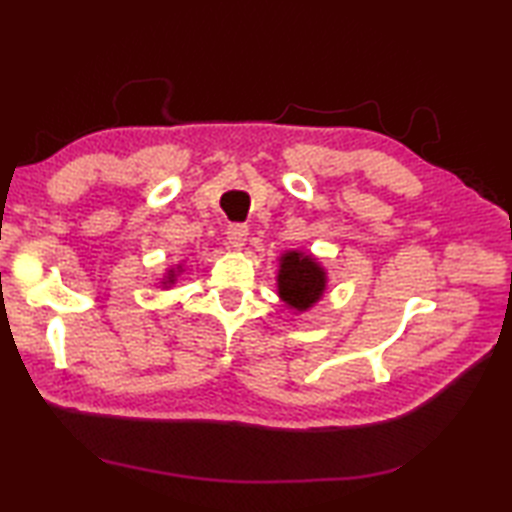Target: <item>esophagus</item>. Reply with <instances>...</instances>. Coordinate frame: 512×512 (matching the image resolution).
I'll use <instances>...</instances> for the list:
<instances>
[{
	"mask_svg": "<svg viewBox=\"0 0 512 512\" xmlns=\"http://www.w3.org/2000/svg\"><path fill=\"white\" fill-rule=\"evenodd\" d=\"M246 239H248V226L246 224H231V226H228V231H226L228 248H233V250L244 248Z\"/></svg>",
	"mask_w": 512,
	"mask_h": 512,
	"instance_id": "esophagus-1",
	"label": "esophagus"
}]
</instances>
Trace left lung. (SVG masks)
Segmentation results:
<instances>
[{
	"mask_svg": "<svg viewBox=\"0 0 512 512\" xmlns=\"http://www.w3.org/2000/svg\"><path fill=\"white\" fill-rule=\"evenodd\" d=\"M277 295L295 314L308 312L328 290V270L306 250H284L279 255Z\"/></svg>",
	"mask_w": 512,
	"mask_h": 512,
	"instance_id": "obj_1",
	"label": "left lung"
}]
</instances>
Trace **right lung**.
<instances>
[{
	"label": "right lung",
	"instance_id": "right-lung-1",
	"mask_svg": "<svg viewBox=\"0 0 512 512\" xmlns=\"http://www.w3.org/2000/svg\"><path fill=\"white\" fill-rule=\"evenodd\" d=\"M184 273V268H182V264H176V266H171V268H167L165 270V275H162V279H160V286L165 288V290H169L171 286H176L178 284V279H180V275Z\"/></svg>",
	"mask_w": 512,
	"mask_h": 512
}]
</instances>
